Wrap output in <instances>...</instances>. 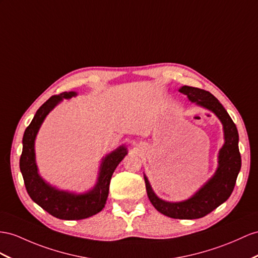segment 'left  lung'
I'll return each instance as SVG.
<instances>
[{
  "label": "left lung",
  "instance_id": "8db88e82",
  "mask_svg": "<svg viewBox=\"0 0 258 258\" xmlns=\"http://www.w3.org/2000/svg\"><path fill=\"white\" fill-rule=\"evenodd\" d=\"M180 92L197 105L213 111L223 125L224 144L218 156V169L214 176L192 197L179 203L162 201L154 193L146 175H144V179L149 201L159 213L174 219H198L220 206L233 192L241 169L239 133L226 109L209 91L183 86Z\"/></svg>",
  "mask_w": 258,
  "mask_h": 258
}]
</instances>
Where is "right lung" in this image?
<instances>
[{
    "label": "right lung",
    "instance_id": "add662e5",
    "mask_svg": "<svg viewBox=\"0 0 258 258\" xmlns=\"http://www.w3.org/2000/svg\"><path fill=\"white\" fill-rule=\"evenodd\" d=\"M76 96V92H63L52 96L38 109L31 123L26 128L23 137V151L19 159V168L24 177L27 193L36 204L58 219L81 220L98 214L104 207L109 194V185L112 174L117 164L127 155V148L120 146L111 154L105 156L99 171L98 181L95 187L85 194L56 189L49 185L38 173L35 156V140L39 128L49 112L63 100Z\"/></svg>",
    "mask_w": 258,
    "mask_h": 258
}]
</instances>
